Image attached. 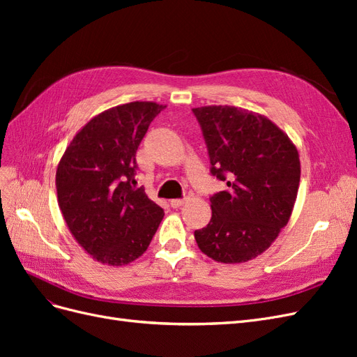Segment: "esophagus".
<instances>
[{
  "label": "esophagus",
  "instance_id": "34e87169",
  "mask_svg": "<svg viewBox=\"0 0 357 357\" xmlns=\"http://www.w3.org/2000/svg\"><path fill=\"white\" fill-rule=\"evenodd\" d=\"M188 201V198H183V199H172L169 204H171V207L172 208H178V207H181L183 204H185Z\"/></svg>",
  "mask_w": 357,
  "mask_h": 357
}]
</instances>
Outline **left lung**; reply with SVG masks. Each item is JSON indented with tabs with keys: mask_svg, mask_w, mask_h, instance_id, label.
<instances>
[{
	"mask_svg": "<svg viewBox=\"0 0 357 357\" xmlns=\"http://www.w3.org/2000/svg\"><path fill=\"white\" fill-rule=\"evenodd\" d=\"M192 112L207 143L211 174L228 186L210 198L211 220L195 231L197 244L220 264L252 261L275 241L294 211L298 149L268 117L241 107Z\"/></svg>",
	"mask_w": 357,
	"mask_h": 357,
	"instance_id": "8db88e82",
	"label": "left lung"
}]
</instances>
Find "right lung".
I'll use <instances>...</instances> for the list:
<instances>
[{
    "label": "right lung",
    "mask_w": 357,
    "mask_h": 357,
    "mask_svg": "<svg viewBox=\"0 0 357 357\" xmlns=\"http://www.w3.org/2000/svg\"><path fill=\"white\" fill-rule=\"evenodd\" d=\"M134 101L92 117L56 168L58 204L71 235L95 261L131 264L152 241L164 210L134 189L137 149L149 125L165 109Z\"/></svg>",
    "instance_id": "add662e5"
}]
</instances>
